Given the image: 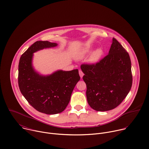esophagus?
<instances>
[{
	"instance_id": "34e87169",
	"label": "esophagus",
	"mask_w": 149,
	"mask_h": 149,
	"mask_svg": "<svg viewBox=\"0 0 149 149\" xmlns=\"http://www.w3.org/2000/svg\"><path fill=\"white\" fill-rule=\"evenodd\" d=\"M79 74L80 77L82 78V77H83V75H84V73L82 72V71L81 70H79Z\"/></svg>"
}]
</instances>
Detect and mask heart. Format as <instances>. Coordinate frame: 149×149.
<instances>
[{
  "label": "heart",
  "mask_w": 149,
  "mask_h": 149,
  "mask_svg": "<svg viewBox=\"0 0 149 149\" xmlns=\"http://www.w3.org/2000/svg\"><path fill=\"white\" fill-rule=\"evenodd\" d=\"M88 52H89V50L88 48L84 49L81 50V51L78 52L76 54L75 58L78 59H82L83 58H84L87 55ZM102 54V51L101 48H98V49H96L95 51H94L92 53V54L90 56L89 62L91 63H95V62H97L99 60V59L100 58V57L101 56Z\"/></svg>",
  "instance_id": "b5f03b06"
}]
</instances>
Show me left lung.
Instances as JSON below:
<instances>
[{"mask_svg": "<svg viewBox=\"0 0 149 149\" xmlns=\"http://www.w3.org/2000/svg\"><path fill=\"white\" fill-rule=\"evenodd\" d=\"M81 68L87 86L88 103L96 111L115 109L131 90L133 76L130 56L114 38L108 55L96 63H82Z\"/></svg>", "mask_w": 149, "mask_h": 149, "instance_id": "left-lung-1", "label": "left lung"}]
</instances>
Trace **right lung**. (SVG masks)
Wrapping results in <instances>:
<instances>
[{"label":"right lung","instance_id":"right-lung-1","mask_svg":"<svg viewBox=\"0 0 149 149\" xmlns=\"http://www.w3.org/2000/svg\"><path fill=\"white\" fill-rule=\"evenodd\" d=\"M56 45L47 40L36 41L22 55L19 62L18 84L21 93L35 110L47 114L60 113L65 109L80 79L77 69L60 70L48 76L40 75L34 71L33 53Z\"/></svg>","mask_w":149,"mask_h":149}]
</instances>
